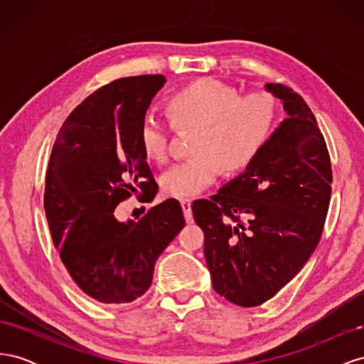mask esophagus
I'll return each mask as SVG.
<instances>
[{
    "label": "esophagus",
    "mask_w": 364,
    "mask_h": 364,
    "mask_svg": "<svg viewBox=\"0 0 364 364\" xmlns=\"http://www.w3.org/2000/svg\"><path fill=\"white\" fill-rule=\"evenodd\" d=\"M181 206H182V211H183L186 223H193L194 218H193V211H191V200L190 199L181 200Z\"/></svg>",
    "instance_id": "34e87169"
}]
</instances>
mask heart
Masks as SVG:
<instances>
[{"mask_svg": "<svg viewBox=\"0 0 364 364\" xmlns=\"http://www.w3.org/2000/svg\"><path fill=\"white\" fill-rule=\"evenodd\" d=\"M174 129H197L193 159L173 165L162 174L161 186L173 199H190L215 182L222 173L245 171L259 156L278 119V106L269 92L241 97L235 87L200 79L176 91L167 102ZM144 156L153 162L168 158L170 127L146 115L138 130Z\"/></svg>", "mask_w": 364, "mask_h": 364, "instance_id": "obj_1", "label": "heart"}]
</instances>
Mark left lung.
Returning a JSON list of instances; mask_svg holds the SVG:
<instances>
[{"label":"left lung","mask_w":364,"mask_h":364,"mask_svg":"<svg viewBox=\"0 0 364 364\" xmlns=\"http://www.w3.org/2000/svg\"><path fill=\"white\" fill-rule=\"evenodd\" d=\"M266 90L287 118L245 173L193 206L213 287L240 306L264 304L301 272L331 197V161L311 109L281 83Z\"/></svg>","instance_id":"obj_1"}]
</instances>
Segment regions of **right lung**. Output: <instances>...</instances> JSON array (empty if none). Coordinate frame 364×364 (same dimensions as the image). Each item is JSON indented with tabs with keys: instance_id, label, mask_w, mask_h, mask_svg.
<instances>
[{
	"instance_id": "1",
	"label": "right lung",
	"mask_w": 364,
	"mask_h": 364,
	"mask_svg": "<svg viewBox=\"0 0 364 364\" xmlns=\"http://www.w3.org/2000/svg\"><path fill=\"white\" fill-rule=\"evenodd\" d=\"M165 82L135 75L100 87L71 112L51 150L43 208L53 243L79 289L102 304L144 294L156 259L185 226L174 199L139 222L114 214L132 194H156L138 130Z\"/></svg>"
}]
</instances>
